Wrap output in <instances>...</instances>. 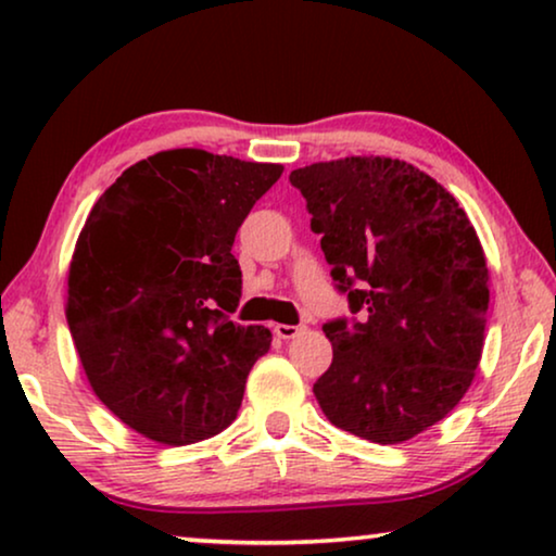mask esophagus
<instances>
[{"label": "esophagus", "instance_id": "obj_1", "mask_svg": "<svg viewBox=\"0 0 556 556\" xmlns=\"http://www.w3.org/2000/svg\"><path fill=\"white\" fill-rule=\"evenodd\" d=\"M303 331H306V326H288V324H278L276 326V337L278 339H286V341L288 339H295Z\"/></svg>", "mask_w": 556, "mask_h": 556}]
</instances>
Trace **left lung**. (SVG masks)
<instances>
[{
	"label": "left lung",
	"instance_id": "8db88e82",
	"mask_svg": "<svg viewBox=\"0 0 556 556\" xmlns=\"http://www.w3.org/2000/svg\"><path fill=\"white\" fill-rule=\"evenodd\" d=\"M352 316L324 324L331 367L314 394L337 428L402 443L443 420L483 352L489 268L466 212L400 159L291 172Z\"/></svg>",
	"mask_w": 556,
	"mask_h": 556
}]
</instances>
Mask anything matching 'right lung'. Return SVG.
I'll use <instances>...</instances> for the list:
<instances>
[{
  "label": "right lung",
  "instance_id": "1",
  "mask_svg": "<svg viewBox=\"0 0 556 556\" xmlns=\"http://www.w3.org/2000/svg\"><path fill=\"white\" fill-rule=\"evenodd\" d=\"M283 174L202 149L128 166L93 204L67 276V326L98 400L141 435L187 445L238 415L263 326L230 321L238 227Z\"/></svg>",
  "mask_w": 556,
  "mask_h": 556
}]
</instances>
